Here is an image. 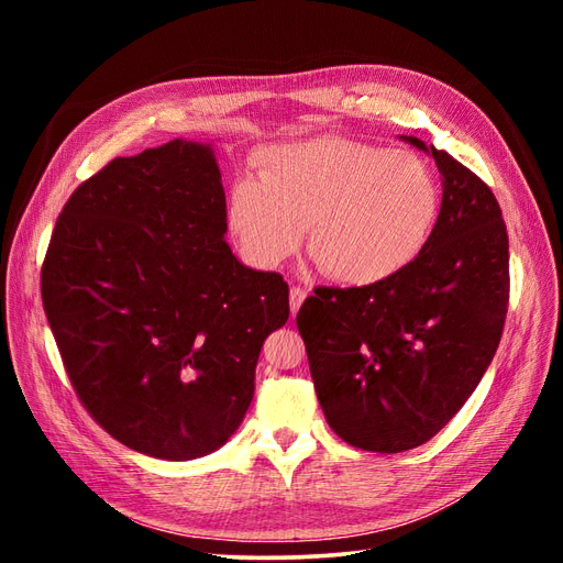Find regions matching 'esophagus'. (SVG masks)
I'll list each match as a JSON object with an SVG mask.
<instances>
[{
  "label": "esophagus",
  "mask_w": 563,
  "mask_h": 563,
  "mask_svg": "<svg viewBox=\"0 0 563 563\" xmlns=\"http://www.w3.org/2000/svg\"><path fill=\"white\" fill-rule=\"evenodd\" d=\"M305 298H308V291H305V288H300V286L291 288V312L294 314L300 310V305H302Z\"/></svg>",
  "instance_id": "esophagus-1"
}]
</instances>
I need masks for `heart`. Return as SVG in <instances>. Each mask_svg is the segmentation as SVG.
<instances>
[{
    "label": "heart",
    "instance_id": "1",
    "mask_svg": "<svg viewBox=\"0 0 563 563\" xmlns=\"http://www.w3.org/2000/svg\"><path fill=\"white\" fill-rule=\"evenodd\" d=\"M258 176L232 185L228 223L261 267L294 255L310 225L308 249L323 275L383 284L420 258L439 220V183L406 150L317 135L261 152Z\"/></svg>",
    "mask_w": 563,
    "mask_h": 563
}]
</instances>
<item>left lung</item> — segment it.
<instances>
[{"instance_id": "1", "label": "left lung", "mask_w": 563, "mask_h": 563, "mask_svg": "<svg viewBox=\"0 0 563 563\" xmlns=\"http://www.w3.org/2000/svg\"><path fill=\"white\" fill-rule=\"evenodd\" d=\"M420 258L373 286H323L296 317L321 411L350 446L401 453L463 408L500 345L509 302V240L490 187L449 152Z\"/></svg>"}]
</instances>
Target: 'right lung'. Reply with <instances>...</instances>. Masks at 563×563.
Returning <instances> with one entry per match:
<instances>
[{
    "mask_svg": "<svg viewBox=\"0 0 563 563\" xmlns=\"http://www.w3.org/2000/svg\"><path fill=\"white\" fill-rule=\"evenodd\" d=\"M211 145L172 141L117 157L65 201L42 302L79 401L110 437L192 460L240 428L288 286L228 242Z\"/></svg>",
    "mask_w": 563,
    "mask_h": 563,
    "instance_id": "add662e5",
    "label": "right lung"
}]
</instances>
